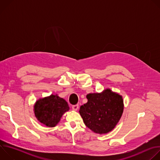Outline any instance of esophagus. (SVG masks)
I'll list each match as a JSON object with an SVG mask.
<instances>
[{
	"label": "esophagus",
	"instance_id": "esophagus-1",
	"mask_svg": "<svg viewBox=\"0 0 160 160\" xmlns=\"http://www.w3.org/2000/svg\"><path fill=\"white\" fill-rule=\"evenodd\" d=\"M72 109L74 111H77L78 109V104H75V105H73L72 106Z\"/></svg>",
	"mask_w": 160,
	"mask_h": 160
}]
</instances>
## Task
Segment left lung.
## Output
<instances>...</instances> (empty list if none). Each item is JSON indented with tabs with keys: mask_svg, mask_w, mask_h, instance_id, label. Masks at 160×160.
<instances>
[{
	"mask_svg": "<svg viewBox=\"0 0 160 160\" xmlns=\"http://www.w3.org/2000/svg\"><path fill=\"white\" fill-rule=\"evenodd\" d=\"M86 97L87 102L79 110L85 125L97 133L111 132L122 115V96L107 88L101 93L88 94Z\"/></svg>",
	"mask_w": 160,
	"mask_h": 160,
	"instance_id": "1",
	"label": "left lung"
}]
</instances>
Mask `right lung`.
<instances>
[{"mask_svg": "<svg viewBox=\"0 0 160 160\" xmlns=\"http://www.w3.org/2000/svg\"><path fill=\"white\" fill-rule=\"evenodd\" d=\"M68 102L58 95L38 99L34 105V112L37 120L49 127H55L63 114L69 110Z\"/></svg>", "mask_w": 160, "mask_h": 160, "instance_id": "add662e5", "label": "right lung"}]
</instances>
